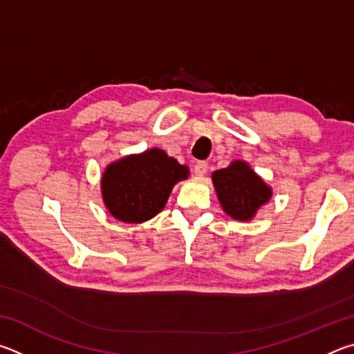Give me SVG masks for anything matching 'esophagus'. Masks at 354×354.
Returning a JSON list of instances; mask_svg holds the SVG:
<instances>
[{"label":"esophagus","instance_id":"obj_1","mask_svg":"<svg viewBox=\"0 0 354 354\" xmlns=\"http://www.w3.org/2000/svg\"><path fill=\"white\" fill-rule=\"evenodd\" d=\"M207 169H209V167H207V164H206V162H198V164L195 165L194 171H195V175H196V176H198V178H203V176H205L206 173H207Z\"/></svg>","mask_w":354,"mask_h":354}]
</instances>
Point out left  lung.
Returning a JSON list of instances; mask_svg holds the SVG:
<instances>
[{
	"instance_id": "obj_1",
	"label": "left lung",
	"mask_w": 354,
	"mask_h": 354,
	"mask_svg": "<svg viewBox=\"0 0 354 354\" xmlns=\"http://www.w3.org/2000/svg\"><path fill=\"white\" fill-rule=\"evenodd\" d=\"M212 184L225 214L239 221H250L259 209L270 201L273 190L247 160L236 159L212 173Z\"/></svg>"
}]
</instances>
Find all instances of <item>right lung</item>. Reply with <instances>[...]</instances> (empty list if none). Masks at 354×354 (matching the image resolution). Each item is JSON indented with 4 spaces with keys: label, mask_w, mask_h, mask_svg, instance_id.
Listing matches in <instances>:
<instances>
[{
    "label": "right lung",
    "mask_w": 354,
    "mask_h": 354,
    "mask_svg": "<svg viewBox=\"0 0 354 354\" xmlns=\"http://www.w3.org/2000/svg\"><path fill=\"white\" fill-rule=\"evenodd\" d=\"M189 173L187 165L164 149L149 148L107 165L101 175V196L113 218L143 223L162 211L175 184L187 179Z\"/></svg>",
    "instance_id": "obj_1"
}]
</instances>
